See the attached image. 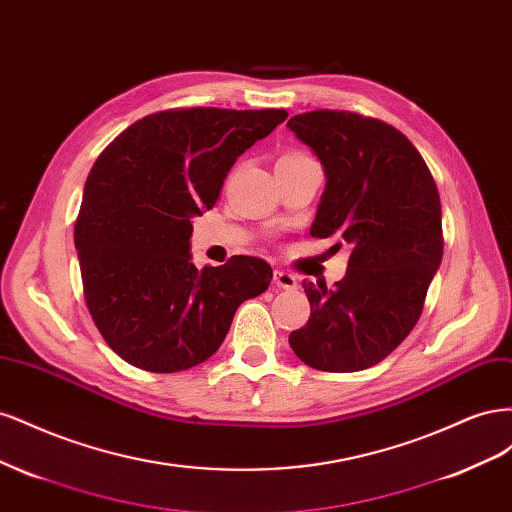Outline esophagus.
Returning a JSON list of instances; mask_svg holds the SVG:
<instances>
[{"label":"esophagus","instance_id":"34e87169","mask_svg":"<svg viewBox=\"0 0 512 512\" xmlns=\"http://www.w3.org/2000/svg\"><path fill=\"white\" fill-rule=\"evenodd\" d=\"M273 284L275 286H280V288H284V290H297V277H294L292 273H288V271H280L277 269L275 273H273Z\"/></svg>","mask_w":512,"mask_h":512}]
</instances>
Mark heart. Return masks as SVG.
<instances>
[{
	"mask_svg": "<svg viewBox=\"0 0 512 512\" xmlns=\"http://www.w3.org/2000/svg\"><path fill=\"white\" fill-rule=\"evenodd\" d=\"M292 156H301V153H288V156H284V158H292Z\"/></svg>",
	"mask_w": 512,
	"mask_h": 512,
	"instance_id": "b5f03b06",
	"label": "heart"
}]
</instances>
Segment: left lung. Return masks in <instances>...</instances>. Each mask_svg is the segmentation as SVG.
<instances>
[{"label": "left lung", "instance_id": "8db88e82", "mask_svg": "<svg viewBox=\"0 0 512 512\" xmlns=\"http://www.w3.org/2000/svg\"><path fill=\"white\" fill-rule=\"evenodd\" d=\"M312 149L327 185L309 235L350 247L333 288L303 282L312 305L288 342L320 371H361L386 359L421 318L442 262V205L425 160L380 119L312 111L288 121Z\"/></svg>", "mask_w": 512, "mask_h": 512}]
</instances>
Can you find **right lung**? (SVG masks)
Masks as SVG:
<instances>
[{
	"instance_id": "right-lung-1",
	"label": "right lung",
	"mask_w": 512,
	"mask_h": 512,
	"mask_svg": "<svg viewBox=\"0 0 512 512\" xmlns=\"http://www.w3.org/2000/svg\"><path fill=\"white\" fill-rule=\"evenodd\" d=\"M286 117L284 108H175L138 119L100 153L74 245L89 314L126 363L173 374L207 361L237 307L269 288L273 271L254 256L198 271L190 237L232 164Z\"/></svg>"
}]
</instances>
